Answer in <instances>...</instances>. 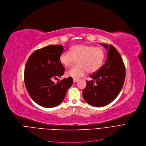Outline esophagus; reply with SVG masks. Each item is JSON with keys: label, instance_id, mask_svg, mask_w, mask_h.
Returning a JSON list of instances; mask_svg holds the SVG:
<instances>
[{"label": "esophagus", "instance_id": "1", "mask_svg": "<svg viewBox=\"0 0 146 146\" xmlns=\"http://www.w3.org/2000/svg\"><path fill=\"white\" fill-rule=\"evenodd\" d=\"M78 81V79H77V78H74V79H73V82H74V83L77 82Z\"/></svg>", "mask_w": 146, "mask_h": 146}]
</instances>
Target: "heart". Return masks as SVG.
Masks as SVG:
<instances>
[{
    "instance_id": "heart-1",
    "label": "heart",
    "mask_w": 146,
    "mask_h": 146,
    "mask_svg": "<svg viewBox=\"0 0 146 146\" xmlns=\"http://www.w3.org/2000/svg\"><path fill=\"white\" fill-rule=\"evenodd\" d=\"M105 53L103 48L88 44H78L71 47L70 51L62 52L59 57L60 63L68 66L77 60V66L69 68L66 72L68 77L79 78L84 76L87 71L93 73L102 66Z\"/></svg>"
}]
</instances>
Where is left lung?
Listing matches in <instances>:
<instances>
[{
	"label": "left lung",
	"instance_id": "1",
	"mask_svg": "<svg viewBox=\"0 0 146 146\" xmlns=\"http://www.w3.org/2000/svg\"><path fill=\"white\" fill-rule=\"evenodd\" d=\"M108 51L106 64L90 75L82 96L85 101L96 107L105 106L120 93L125 78V67L121 54L112 45L102 44Z\"/></svg>",
	"mask_w": 146,
	"mask_h": 146
}]
</instances>
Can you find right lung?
Instances as JSON below:
<instances>
[{
  "mask_svg": "<svg viewBox=\"0 0 146 146\" xmlns=\"http://www.w3.org/2000/svg\"><path fill=\"white\" fill-rule=\"evenodd\" d=\"M62 45H50L34 51L28 59L24 69V82L31 99L40 106L50 108L63 101L68 89L73 84L72 77L55 84L53 79L61 78L65 68L59 57Z\"/></svg>",
  "mask_w": 146,
  "mask_h": 146,
  "instance_id": "1",
  "label": "right lung"
}]
</instances>
